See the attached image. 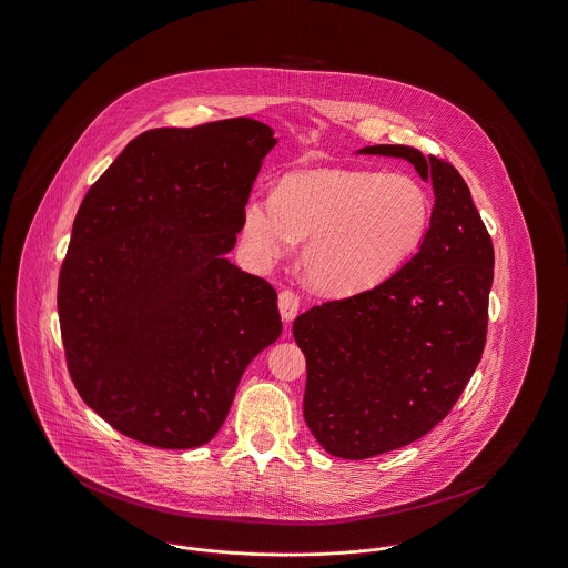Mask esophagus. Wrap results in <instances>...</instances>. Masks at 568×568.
Returning <instances> with one entry per match:
<instances>
[{
	"instance_id": "1",
	"label": "esophagus",
	"mask_w": 568,
	"mask_h": 568,
	"mask_svg": "<svg viewBox=\"0 0 568 568\" xmlns=\"http://www.w3.org/2000/svg\"><path fill=\"white\" fill-rule=\"evenodd\" d=\"M277 305H280V314L286 323H291L297 312H300V297L293 291H282L277 297Z\"/></svg>"
}]
</instances>
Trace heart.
I'll list each match as a JSON object with an SVG mask.
<instances>
[{"mask_svg": "<svg viewBox=\"0 0 568 568\" xmlns=\"http://www.w3.org/2000/svg\"><path fill=\"white\" fill-rule=\"evenodd\" d=\"M430 197L407 174L310 170L286 176L275 195L243 209V245L258 265L303 241L305 280L325 295L368 291L405 265L430 226Z\"/></svg>", "mask_w": 568, "mask_h": 568, "instance_id": "obj_1", "label": "heart"}]
</instances>
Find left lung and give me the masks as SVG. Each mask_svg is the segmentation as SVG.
Here are the masks:
<instances>
[{
	"mask_svg": "<svg viewBox=\"0 0 568 568\" xmlns=\"http://www.w3.org/2000/svg\"><path fill=\"white\" fill-rule=\"evenodd\" d=\"M357 152L409 161L430 181L435 206L419 250L394 275L293 323L307 364L305 424L348 460L403 448L450 414L485 351L495 265L454 165L396 144Z\"/></svg>",
	"mask_w": 568,
	"mask_h": 568,
	"instance_id": "8db88e82",
	"label": "left lung"
}]
</instances>
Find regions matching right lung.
I'll use <instances>...</instances> for the list:
<instances>
[{
	"mask_svg": "<svg viewBox=\"0 0 568 568\" xmlns=\"http://www.w3.org/2000/svg\"><path fill=\"white\" fill-rule=\"evenodd\" d=\"M275 144L252 118L152 129L85 193L58 314L79 396L118 433L165 450L211 442L280 338L275 288L226 258Z\"/></svg>",
	"mask_w": 568,
	"mask_h": 568,
	"instance_id": "obj_1",
	"label": "right lung"
}]
</instances>
